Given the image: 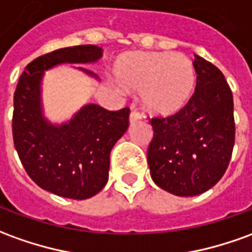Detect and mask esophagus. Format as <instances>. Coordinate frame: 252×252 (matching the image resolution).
I'll list each match as a JSON object with an SVG mask.
<instances>
[{"label": "esophagus", "mask_w": 252, "mask_h": 252, "mask_svg": "<svg viewBox=\"0 0 252 252\" xmlns=\"http://www.w3.org/2000/svg\"><path fill=\"white\" fill-rule=\"evenodd\" d=\"M139 120H140V113L136 112V110H132L131 114H129V121L133 124V123H136Z\"/></svg>", "instance_id": "34e87169"}]
</instances>
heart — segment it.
<instances>
[{"mask_svg":"<svg viewBox=\"0 0 252 252\" xmlns=\"http://www.w3.org/2000/svg\"><path fill=\"white\" fill-rule=\"evenodd\" d=\"M113 75L121 87L140 91L142 106L154 116L180 112L196 87L193 63L181 53H124L114 61Z\"/></svg>","mask_w":252,"mask_h":252,"instance_id":"1","label":"heart"}]
</instances>
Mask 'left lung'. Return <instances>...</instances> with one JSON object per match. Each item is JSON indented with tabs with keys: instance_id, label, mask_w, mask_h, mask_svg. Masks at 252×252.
Returning a JSON list of instances; mask_svg holds the SVG:
<instances>
[{
	"instance_id": "left-lung-1",
	"label": "left lung",
	"mask_w": 252,
	"mask_h": 252,
	"mask_svg": "<svg viewBox=\"0 0 252 252\" xmlns=\"http://www.w3.org/2000/svg\"><path fill=\"white\" fill-rule=\"evenodd\" d=\"M193 66L196 89L186 108L150 120L151 179L177 196H195L216 186L235 144L233 95L222 72L199 56H195Z\"/></svg>"
}]
</instances>
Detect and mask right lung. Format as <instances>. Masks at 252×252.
Segmentation results:
<instances>
[{"instance_id": "right-lung-1", "label": "right lung", "mask_w": 252, "mask_h": 252, "mask_svg": "<svg viewBox=\"0 0 252 252\" xmlns=\"http://www.w3.org/2000/svg\"><path fill=\"white\" fill-rule=\"evenodd\" d=\"M102 49L82 45L43 54L26 66L13 96V143L26 172L40 188L69 199H87L106 186L110 151L129 126V109L110 112L84 105L71 120L54 126L43 116L40 84L60 64H89ZM89 76L95 73L77 68Z\"/></svg>"}]
</instances>
